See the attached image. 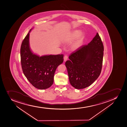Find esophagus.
<instances>
[{"mask_svg":"<svg viewBox=\"0 0 127 127\" xmlns=\"http://www.w3.org/2000/svg\"><path fill=\"white\" fill-rule=\"evenodd\" d=\"M68 59V56H65L64 57V62H66Z\"/></svg>","mask_w":127,"mask_h":127,"instance_id":"34e87169","label":"esophagus"}]
</instances>
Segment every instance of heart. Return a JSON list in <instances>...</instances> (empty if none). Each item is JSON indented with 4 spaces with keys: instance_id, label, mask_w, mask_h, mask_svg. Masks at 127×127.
<instances>
[{
    "instance_id": "b5f03b06",
    "label": "heart",
    "mask_w": 127,
    "mask_h": 127,
    "mask_svg": "<svg viewBox=\"0 0 127 127\" xmlns=\"http://www.w3.org/2000/svg\"><path fill=\"white\" fill-rule=\"evenodd\" d=\"M85 33L84 32L80 30L77 29L71 32L66 37L64 40V42L65 43H69L75 41L71 45V49L72 50H76L80 48L81 47L83 41Z\"/></svg>"
}]
</instances>
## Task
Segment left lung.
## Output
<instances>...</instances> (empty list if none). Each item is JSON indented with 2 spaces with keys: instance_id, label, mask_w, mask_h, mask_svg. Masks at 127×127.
I'll list each match as a JSON object with an SVG mask.
<instances>
[{
  "instance_id": "1",
  "label": "left lung",
  "mask_w": 127,
  "mask_h": 127,
  "mask_svg": "<svg viewBox=\"0 0 127 127\" xmlns=\"http://www.w3.org/2000/svg\"><path fill=\"white\" fill-rule=\"evenodd\" d=\"M104 47L98 34L71 54L65 62L71 85L79 90L91 85L101 73Z\"/></svg>"
}]
</instances>
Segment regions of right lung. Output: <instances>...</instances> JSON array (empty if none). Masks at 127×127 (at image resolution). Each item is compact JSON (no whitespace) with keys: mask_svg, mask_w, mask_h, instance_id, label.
<instances>
[{"mask_svg":"<svg viewBox=\"0 0 127 127\" xmlns=\"http://www.w3.org/2000/svg\"><path fill=\"white\" fill-rule=\"evenodd\" d=\"M22 41L20 49L21 62L24 74L36 88L45 90L54 83V75L57 67L63 62V54L46 55L40 56L34 54L29 44V33Z\"/></svg>","mask_w":127,"mask_h":127,"instance_id":"obj_1","label":"right lung"}]
</instances>
